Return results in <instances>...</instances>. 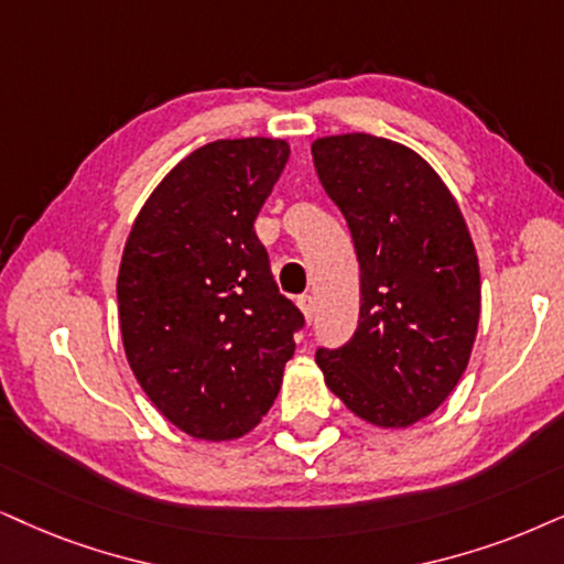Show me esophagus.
<instances>
[{"mask_svg":"<svg viewBox=\"0 0 564 564\" xmlns=\"http://www.w3.org/2000/svg\"><path fill=\"white\" fill-rule=\"evenodd\" d=\"M296 304H299V310L304 312V317L312 323V319H315V296H312V294H302V296L296 299Z\"/></svg>","mask_w":564,"mask_h":564,"instance_id":"obj_1","label":"esophagus"}]
</instances>
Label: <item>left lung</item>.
I'll return each instance as SVG.
<instances>
[{
    "instance_id": "obj_1",
    "label": "left lung",
    "mask_w": 564,
    "mask_h": 564,
    "mask_svg": "<svg viewBox=\"0 0 564 564\" xmlns=\"http://www.w3.org/2000/svg\"><path fill=\"white\" fill-rule=\"evenodd\" d=\"M317 180L346 218L359 262V323L319 346L327 388L377 426H411L453 393L481 310L479 258L430 163L393 140H315Z\"/></svg>"
}]
</instances>
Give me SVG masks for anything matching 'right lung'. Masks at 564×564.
I'll return each instance as SVG.
<instances>
[{
	"mask_svg": "<svg viewBox=\"0 0 564 564\" xmlns=\"http://www.w3.org/2000/svg\"><path fill=\"white\" fill-rule=\"evenodd\" d=\"M283 140H216L169 171L127 239L119 325L140 388L171 424L234 440L273 405L304 315L278 291L254 218Z\"/></svg>",
	"mask_w": 564,
	"mask_h": 564,
	"instance_id": "obj_1",
	"label": "right lung"
}]
</instances>
